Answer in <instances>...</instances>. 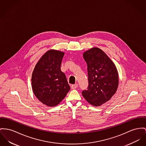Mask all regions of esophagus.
<instances>
[{
	"label": "esophagus",
	"instance_id": "1",
	"mask_svg": "<svg viewBox=\"0 0 146 146\" xmlns=\"http://www.w3.org/2000/svg\"><path fill=\"white\" fill-rule=\"evenodd\" d=\"M78 84H75L74 85H71V88L72 89H75V88H78Z\"/></svg>",
	"mask_w": 146,
	"mask_h": 146
}]
</instances>
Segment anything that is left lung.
Masks as SVG:
<instances>
[{
	"instance_id": "1",
	"label": "left lung",
	"mask_w": 146,
	"mask_h": 146,
	"mask_svg": "<svg viewBox=\"0 0 146 146\" xmlns=\"http://www.w3.org/2000/svg\"><path fill=\"white\" fill-rule=\"evenodd\" d=\"M88 65V90L82 95L89 104L99 106L109 101L116 93L118 75L116 66L100 49L94 48L84 53Z\"/></svg>"
}]
</instances>
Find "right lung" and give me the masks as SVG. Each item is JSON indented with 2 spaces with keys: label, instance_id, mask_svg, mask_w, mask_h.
I'll return each mask as SVG.
<instances>
[{
  "label": "right lung",
  "instance_id": "obj_1",
  "mask_svg": "<svg viewBox=\"0 0 146 146\" xmlns=\"http://www.w3.org/2000/svg\"><path fill=\"white\" fill-rule=\"evenodd\" d=\"M64 52L50 50L39 60L33 71V92L43 104L55 106L70 90L66 76L60 67Z\"/></svg>",
  "mask_w": 146,
  "mask_h": 146
}]
</instances>
